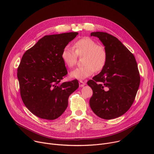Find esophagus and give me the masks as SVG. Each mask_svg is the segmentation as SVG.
I'll return each mask as SVG.
<instances>
[{"instance_id":"34e87169","label":"esophagus","mask_w":154,"mask_h":154,"mask_svg":"<svg viewBox=\"0 0 154 154\" xmlns=\"http://www.w3.org/2000/svg\"><path fill=\"white\" fill-rule=\"evenodd\" d=\"M85 82H83L82 80H80L79 81V86H80V87H83V86H84L85 85Z\"/></svg>"}]
</instances>
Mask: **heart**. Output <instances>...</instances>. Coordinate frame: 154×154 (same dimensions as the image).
<instances>
[{"mask_svg": "<svg viewBox=\"0 0 154 154\" xmlns=\"http://www.w3.org/2000/svg\"><path fill=\"white\" fill-rule=\"evenodd\" d=\"M78 57H83L82 67L77 68L70 73L72 79L83 80L92 75L94 71L99 72L105 66L108 54L105 48L93 39L86 37L81 38L74 44L73 49L65 46L61 57L63 63L69 68H72Z\"/></svg>", "mask_w": 154, "mask_h": 154, "instance_id": "obj_1", "label": "heart"}]
</instances>
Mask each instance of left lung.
<instances>
[{
	"mask_svg": "<svg viewBox=\"0 0 154 154\" xmlns=\"http://www.w3.org/2000/svg\"><path fill=\"white\" fill-rule=\"evenodd\" d=\"M91 36L102 42L108 59L101 72L87 82L93 91L90 105L99 118L115 119L126 113L135 100L140 83L137 63L117 38L100 32H92Z\"/></svg>",
	"mask_w": 154,
	"mask_h": 154,
	"instance_id": "8db88e82",
	"label": "left lung"
}]
</instances>
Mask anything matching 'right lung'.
<instances>
[{
    "instance_id": "obj_1",
    "label": "right lung",
    "mask_w": 154,
    "mask_h": 154,
    "mask_svg": "<svg viewBox=\"0 0 154 154\" xmlns=\"http://www.w3.org/2000/svg\"><path fill=\"white\" fill-rule=\"evenodd\" d=\"M78 34L46 35L22 57L17 74L20 96L29 110L41 119L60 117L67 108L69 96L79 88L77 80L60 83L68 73L62 51Z\"/></svg>"
}]
</instances>
